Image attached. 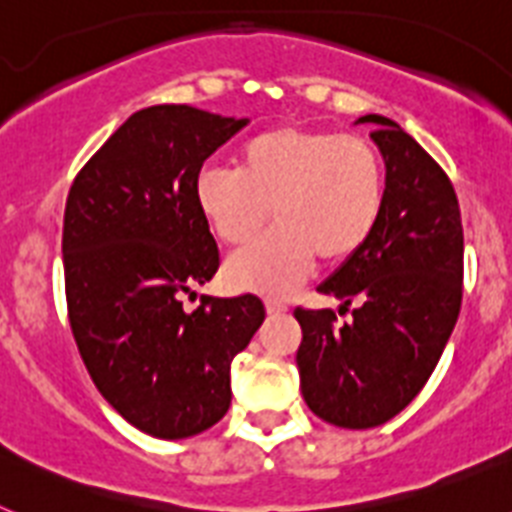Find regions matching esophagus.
I'll list each match as a JSON object with an SVG mask.
<instances>
[{
  "label": "esophagus",
  "instance_id": "obj_1",
  "mask_svg": "<svg viewBox=\"0 0 512 512\" xmlns=\"http://www.w3.org/2000/svg\"><path fill=\"white\" fill-rule=\"evenodd\" d=\"M266 312L269 315H282V312H287V305L279 300H266Z\"/></svg>",
  "mask_w": 512,
  "mask_h": 512
}]
</instances>
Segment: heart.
<instances>
[{
	"instance_id": "heart-1",
	"label": "heart",
	"mask_w": 512,
	"mask_h": 512,
	"mask_svg": "<svg viewBox=\"0 0 512 512\" xmlns=\"http://www.w3.org/2000/svg\"><path fill=\"white\" fill-rule=\"evenodd\" d=\"M235 174L207 169L194 197L225 246H246L274 215L277 228L228 261L241 289L284 292L320 264H343L377 230L387 200V169L364 138L320 128L251 135L233 156Z\"/></svg>"
}]
</instances>
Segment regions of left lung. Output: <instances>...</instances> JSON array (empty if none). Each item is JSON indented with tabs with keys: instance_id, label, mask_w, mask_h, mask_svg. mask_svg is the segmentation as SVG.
<instances>
[{
	"instance_id": "8db88e82",
	"label": "left lung",
	"mask_w": 512,
	"mask_h": 512,
	"mask_svg": "<svg viewBox=\"0 0 512 512\" xmlns=\"http://www.w3.org/2000/svg\"><path fill=\"white\" fill-rule=\"evenodd\" d=\"M372 122L387 169L377 230L318 287L351 307H297L300 387L307 408L338 428H374L395 418L436 369L461 307L464 233L449 176L395 120Z\"/></svg>"
}]
</instances>
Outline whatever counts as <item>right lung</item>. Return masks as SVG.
Returning a JSON list of instances; mask_svg holds the SVG:
<instances>
[{"label":"right lung","instance_id":"1","mask_svg":"<svg viewBox=\"0 0 512 512\" xmlns=\"http://www.w3.org/2000/svg\"><path fill=\"white\" fill-rule=\"evenodd\" d=\"M246 125L189 104L146 107L71 184L61 243L71 333L104 400L148 436L189 438L223 418L230 364L264 323L256 295L182 305L220 266L194 184Z\"/></svg>","mask_w":512,"mask_h":512}]
</instances>
